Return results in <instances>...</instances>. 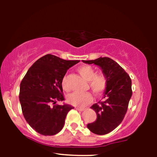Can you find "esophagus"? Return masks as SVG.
I'll return each instance as SVG.
<instances>
[{
	"mask_svg": "<svg viewBox=\"0 0 157 157\" xmlns=\"http://www.w3.org/2000/svg\"><path fill=\"white\" fill-rule=\"evenodd\" d=\"M76 109L77 110H78V111H84L85 109H84V108H79V107H77L76 108Z\"/></svg>",
	"mask_w": 157,
	"mask_h": 157,
	"instance_id": "34e87169",
	"label": "esophagus"
}]
</instances>
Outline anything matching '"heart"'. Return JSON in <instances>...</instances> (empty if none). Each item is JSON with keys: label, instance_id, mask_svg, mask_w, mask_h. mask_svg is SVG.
Masks as SVG:
<instances>
[{"label": "heart", "instance_id": "b5f03b06", "mask_svg": "<svg viewBox=\"0 0 157 157\" xmlns=\"http://www.w3.org/2000/svg\"><path fill=\"white\" fill-rule=\"evenodd\" d=\"M78 73L86 81L89 82V85L92 91L96 95H102L107 89V79L103 73H95V69L91 66L84 65L79 67ZM62 86L63 90L69 91V88L66 84V78H63ZM93 100L91 94L87 92L84 94L80 93H72L67 97V101L69 104L75 107H83L91 103Z\"/></svg>", "mask_w": 157, "mask_h": 157}]
</instances>
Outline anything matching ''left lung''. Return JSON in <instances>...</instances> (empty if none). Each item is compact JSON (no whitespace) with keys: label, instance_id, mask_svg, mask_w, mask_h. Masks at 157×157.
Returning a JSON list of instances; mask_svg holds the SVG:
<instances>
[{"label":"left lung","instance_id":"left-lung-1","mask_svg":"<svg viewBox=\"0 0 157 157\" xmlns=\"http://www.w3.org/2000/svg\"><path fill=\"white\" fill-rule=\"evenodd\" d=\"M82 62L94 63L102 69L107 79V86L102 101L91 106L97 114V119L87 127L98 135H105L113 131L123 121L132 97V80L125 71L109 57Z\"/></svg>","mask_w":157,"mask_h":157}]
</instances>
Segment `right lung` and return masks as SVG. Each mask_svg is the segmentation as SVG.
Returning <instances> with one entry per match:
<instances>
[{"mask_svg":"<svg viewBox=\"0 0 157 157\" xmlns=\"http://www.w3.org/2000/svg\"><path fill=\"white\" fill-rule=\"evenodd\" d=\"M79 60H64L53 55L41 57L28 69L20 84L19 100L23 116L39 134L52 136L62 129L71 105H50L64 100L62 81Z\"/></svg>","mask_w":157,"mask_h":157,"instance_id":"1","label":"right lung"}]
</instances>
